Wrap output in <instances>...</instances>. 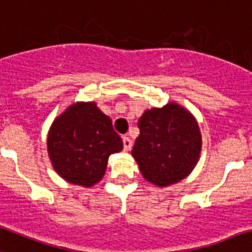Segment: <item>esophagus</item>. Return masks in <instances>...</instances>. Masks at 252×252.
<instances>
[{"label":"esophagus","mask_w":252,"mask_h":252,"mask_svg":"<svg viewBox=\"0 0 252 252\" xmlns=\"http://www.w3.org/2000/svg\"><path fill=\"white\" fill-rule=\"evenodd\" d=\"M122 142H124V148L125 151H130L132 147V140L128 136H124L122 138Z\"/></svg>","instance_id":"1"}]
</instances>
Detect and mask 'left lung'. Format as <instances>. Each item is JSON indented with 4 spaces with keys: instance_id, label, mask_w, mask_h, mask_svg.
<instances>
[{
    "instance_id": "8db88e82",
    "label": "left lung",
    "mask_w": 252,
    "mask_h": 252,
    "mask_svg": "<svg viewBox=\"0 0 252 252\" xmlns=\"http://www.w3.org/2000/svg\"><path fill=\"white\" fill-rule=\"evenodd\" d=\"M138 127L131 155L144 180L168 187L190 176L200 158L202 134L186 108L172 101L144 110Z\"/></svg>"
}]
</instances>
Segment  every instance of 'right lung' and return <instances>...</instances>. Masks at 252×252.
I'll use <instances>...</instances> for the list:
<instances>
[{"label":"right lung","instance_id":"right-lung-1","mask_svg":"<svg viewBox=\"0 0 252 252\" xmlns=\"http://www.w3.org/2000/svg\"><path fill=\"white\" fill-rule=\"evenodd\" d=\"M46 148L58 176L76 186L92 187L105 174L110 155L121 152L124 143L96 102L76 101L54 118Z\"/></svg>","mask_w":252,"mask_h":252}]
</instances>
